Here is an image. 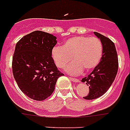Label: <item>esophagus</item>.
<instances>
[{"mask_svg":"<svg viewBox=\"0 0 130 130\" xmlns=\"http://www.w3.org/2000/svg\"><path fill=\"white\" fill-rule=\"evenodd\" d=\"M70 80H71L72 81L75 82V83H78V82H80V80H79L78 79H77V78H70Z\"/></svg>","mask_w":130,"mask_h":130,"instance_id":"obj_1","label":"esophagus"}]
</instances>
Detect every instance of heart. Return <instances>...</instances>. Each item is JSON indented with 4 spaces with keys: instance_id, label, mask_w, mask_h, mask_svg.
<instances>
[{
    "instance_id": "heart-1",
    "label": "heart",
    "mask_w": 130,
    "mask_h": 130,
    "mask_svg": "<svg viewBox=\"0 0 130 130\" xmlns=\"http://www.w3.org/2000/svg\"><path fill=\"white\" fill-rule=\"evenodd\" d=\"M103 47L99 39L85 36L74 37L65 41L62 47L52 50V57L57 67L63 69L73 57L74 60L66 67L70 75H78L85 68L94 69L101 61Z\"/></svg>"
}]
</instances>
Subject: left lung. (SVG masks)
I'll return each mask as SVG.
<instances>
[{
	"label": "left lung",
	"mask_w": 130,
	"mask_h": 130,
	"mask_svg": "<svg viewBox=\"0 0 130 130\" xmlns=\"http://www.w3.org/2000/svg\"><path fill=\"white\" fill-rule=\"evenodd\" d=\"M100 39L103 47V55L99 65L91 73L82 79L89 86V93L83 99L92 100L103 96L108 91L118 70V57L114 42L98 32H93Z\"/></svg>",
	"instance_id": "left-lung-1"
}]
</instances>
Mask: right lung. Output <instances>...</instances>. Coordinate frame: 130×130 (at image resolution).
Listing matches in <instances>:
<instances>
[{"label":"right lung","instance_id":"add662e5","mask_svg":"<svg viewBox=\"0 0 130 130\" xmlns=\"http://www.w3.org/2000/svg\"><path fill=\"white\" fill-rule=\"evenodd\" d=\"M56 37L35 31L17 42L13 56V77L21 91L31 99L43 101L52 95L59 77L52 57Z\"/></svg>","mask_w":130,"mask_h":130}]
</instances>
